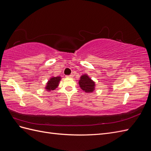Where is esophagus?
<instances>
[{
    "mask_svg": "<svg viewBox=\"0 0 151 151\" xmlns=\"http://www.w3.org/2000/svg\"><path fill=\"white\" fill-rule=\"evenodd\" d=\"M66 77H68V78H72V77H73V75L71 74V75H70L69 76H67Z\"/></svg>",
    "mask_w": 151,
    "mask_h": 151,
    "instance_id": "1",
    "label": "esophagus"
}]
</instances>
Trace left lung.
<instances>
[{"label":"left lung","instance_id":"obj_1","mask_svg":"<svg viewBox=\"0 0 151 151\" xmlns=\"http://www.w3.org/2000/svg\"><path fill=\"white\" fill-rule=\"evenodd\" d=\"M78 84L80 88L86 93H91L95 90V82L87 74L80 76Z\"/></svg>","mask_w":151,"mask_h":151}]
</instances>
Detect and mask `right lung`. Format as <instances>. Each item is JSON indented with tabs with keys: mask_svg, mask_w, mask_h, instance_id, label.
I'll use <instances>...</instances> for the list:
<instances>
[{
	"mask_svg": "<svg viewBox=\"0 0 151 151\" xmlns=\"http://www.w3.org/2000/svg\"><path fill=\"white\" fill-rule=\"evenodd\" d=\"M61 80L60 76H52L48 80L45 89L48 92H51L57 88Z\"/></svg>",
	"mask_w": 151,
	"mask_h": 151,
	"instance_id": "obj_1",
	"label": "right lung"
}]
</instances>
